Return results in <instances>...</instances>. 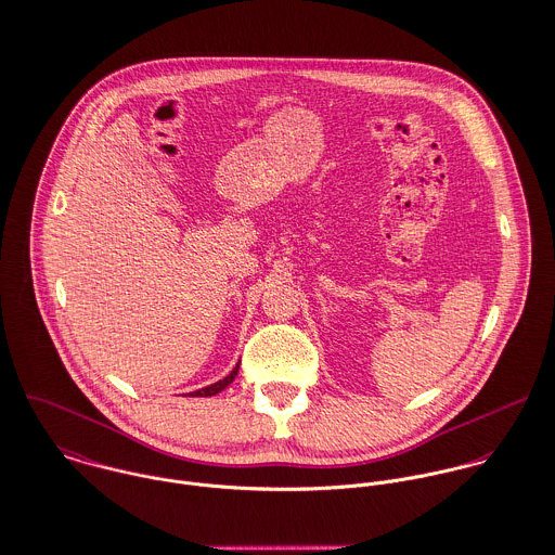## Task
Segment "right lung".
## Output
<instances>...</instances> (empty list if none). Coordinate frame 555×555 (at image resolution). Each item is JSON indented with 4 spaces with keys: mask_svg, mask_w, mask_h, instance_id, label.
Here are the masks:
<instances>
[{
    "mask_svg": "<svg viewBox=\"0 0 555 555\" xmlns=\"http://www.w3.org/2000/svg\"><path fill=\"white\" fill-rule=\"evenodd\" d=\"M236 372H238V364L234 366V370H232L228 376H223L221 380H217V383H212V385H208V387H202V389H197V391H191L189 396H215V393H219L223 387H228V385L234 380Z\"/></svg>",
    "mask_w": 555,
    "mask_h": 555,
    "instance_id": "obj_1",
    "label": "right lung"
}]
</instances>
